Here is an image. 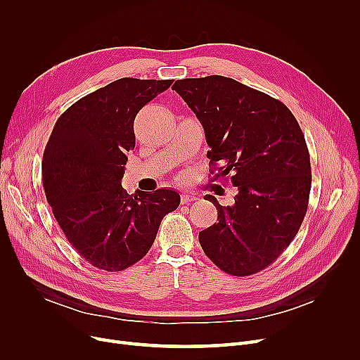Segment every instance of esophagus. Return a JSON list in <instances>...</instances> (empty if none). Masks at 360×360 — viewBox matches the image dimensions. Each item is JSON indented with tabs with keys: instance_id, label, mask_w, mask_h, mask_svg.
I'll return each instance as SVG.
<instances>
[{
	"instance_id": "obj_1",
	"label": "esophagus",
	"mask_w": 360,
	"mask_h": 360,
	"mask_svg": "<svg viewBox=\"0 0 360 360\" xmlns=\"http://www.w3.org/2000/svg\"><path fill=\"white\" fill-rule=\"evenodd\" d=\"M195 200H197V197H195V195H191V194H184V195L181 197V202H182V204H188V202L195 201Z\"/></svg>"
}]
</instances>
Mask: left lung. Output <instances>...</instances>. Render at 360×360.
<instances>
[{"instance_id": "1", "label": "left lung", "mask_w": 360, "mask_h": 360, "mask_svg": "<svg viewBox=\"0 0 360 360\" xmlns=\"http://www.w3.org/2000/svg\"><path fill=\"white\" fill-rule=\"evenodd\" d=\"M172 89L201 122L213 181L231 175L235 204L213 195L217 223L200 232L201 248L232 276L269 267L296 236L311 191L309 151L286 105L223 75L176 80Z\"/></svg>"}]
</instances>
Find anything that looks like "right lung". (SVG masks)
Masks as SVG:
<instances>
[{"label": "right lung", "instance_id": "obj_1", "mask_svg": "<svg viewBox=\"0 0 360 360\" xmlns=\"http://www.w3.org/2000/svg\"><path fill=\"white\" fill-rule=\"evenodd\" d=\"M172 82L124 77L98 89L63 113L45 147L48 204L71 247L99 270L140 261L181 202L175 190L128 194L121 185L137 113Z\"/></svg>", "mask_w": 360, "mask_h": 360}]
</instances>
